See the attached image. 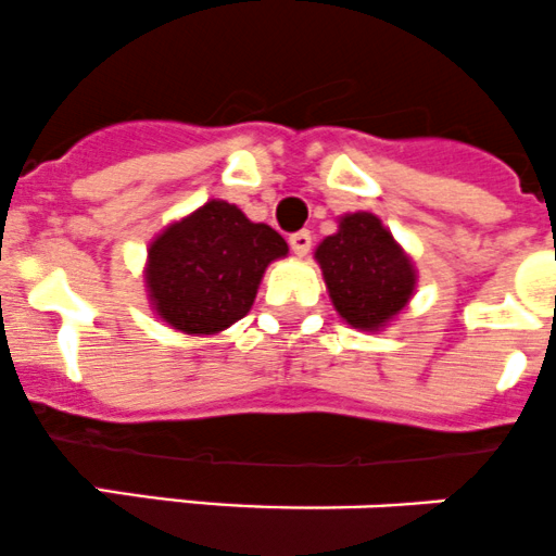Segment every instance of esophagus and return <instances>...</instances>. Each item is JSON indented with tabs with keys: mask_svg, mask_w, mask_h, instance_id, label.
I'll use <instances>...</instances> for the list:
<instances>
[{
	"mask_svg": "<svg viewBox=\"0 0 556 556\" xmlns=\"http://www.w3.org/2000/svg\"><path fill=\"white\" fill-rule=\"evenodd\" d=\"M290 250H293L299 257H304L306 252L312 250V233H309V230H299V233L290 236Z\"/></svg>",
	"mask_w": 556,
	"mask_h": 556,
	"instance_id": "34e87169",
	"label": "esophagus"
}]
</instances>
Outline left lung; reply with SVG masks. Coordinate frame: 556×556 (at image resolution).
Segmentation results:
<instances>
[{"label":"left lung","instance_id":"left-lung-1","mask_svg":"<svg viewBox=\"0 0 556 556\" xmlns=\"http://www.w3.org/2000/svg\"><path fill=\"white\" fill-rule=\"evenodd\" d=\"M339 315L361 331H380L407 306L415 290L413 261L375 214L355 212L315 250Z\"/></svg>","mask_w":556,"mask_h":556}]
</instances>
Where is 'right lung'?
I'll use <instances>...</instances> for the list:
<instances>
[{
  "mask_svg": "<svg viewBox=\"0 0 556 556\" xmlns=\"http://www.w3.org/2000/svg\"><path fill=\"white\" fill-rule=\"evenodd\" d=\"M285 255L277 230L250 223L233 203L208 201L152 241L149 299L176 331L219 333L252 309L263 271Z\"/></svg>",
  "mask_w": 556,
  "mask_h": 556,
  "instance_id": "obj_1",
  "label": "right lung"
}]
</instances>
